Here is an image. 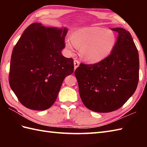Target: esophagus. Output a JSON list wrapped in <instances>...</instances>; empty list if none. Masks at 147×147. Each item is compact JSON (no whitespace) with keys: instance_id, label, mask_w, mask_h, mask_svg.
Masks as SVG:
<instances>
[{"instance_id":"obj_1","label":"esophagus","mask_w":147,"mask_h":147,"mask_svg":"<svg viewBox=\"0 0 147 147\" xmlns=\"http://www.w3.org/2000/svg\"><path fill=\"white\" fill-rule=\"evenodd\" d=\"M79 65H80V62H79V61L77 60V59H74V69H76L79 66Z\"/></svg>"}]
</instances>
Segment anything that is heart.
<instances>
[{
  "mask_svg": "<svg viewBox=\"0 0 147 147\" xmlns=\"http://www.w3.org/2000/svg\"><path fill=\"white\" fill-rule=\"evenodd\" d=\"M117 38L111 30L98 26L84 27L72 34V39L65 40V48L73 53L76 47L80 49V54L88 63H98L113 52Z\"/></svg>",
  "mask_w": 147,
  "mask_h": 147,
  "instance_id": "b5f03b06",
  "label": "heart"
}]
</instances>
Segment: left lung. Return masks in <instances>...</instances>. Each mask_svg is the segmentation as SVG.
Here are the masks:
<instances>
[{
	"mask_svg": "<svg viewBox=\"0 0 147 147\" xmlns=\"http://www.w3.org/2000/svg\"><path fill=\"white\" fill-rule=\"evenodd\" d=\"M111 30L118 33L113 52L98 63L81 64L74 72L83 104L102 113L121 107L139 80V55L131 35L123 28Z\"/></svg>",
	"mask_w": 147,
	"mask_h": 147,
	"instance_id": "left-lung-1",
	"label": "left lung"
}]
</instances>
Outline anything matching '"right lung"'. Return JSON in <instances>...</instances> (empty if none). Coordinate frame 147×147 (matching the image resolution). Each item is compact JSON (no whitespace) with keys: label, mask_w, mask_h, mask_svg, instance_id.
Segmentation results:
<instances>
[{"label":"right lung","mask_w":147,"mask_h":147,"mask_svg":"<svg viewBox=\"0 0 147 147\" xmlns=\"http://www.w3.org/2000/svg\"><path fill=\"white\" fill-rule=\"evenodd\" d=\"M68 29L33 23L12 52L9 85L24 107L44 111L54 104L64 78L74 71L72 58L62 55Z\"/></svg>","instance_id":"obj_1"}]
</instances>
